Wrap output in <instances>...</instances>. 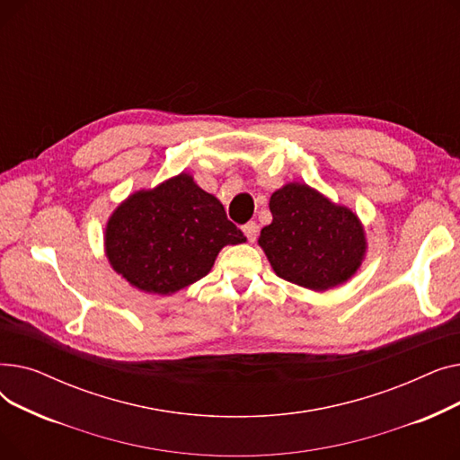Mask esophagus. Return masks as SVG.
Instances as JSON below:
<instances>
[{
	"label": "esophagus",
	"mask_w": 460,
	"mask_h": 460,
	"mask_svg": "<svg viewBox=\"0 0 460 460\" xmlns=\"http://www.w3.org/2000/svg\"><path fill=\"white\" fill-rule=\"evenodd\" d=\"M243 231H244V234H246V238L250 240V243H255L257 233H259V226H257L255 222H248V224L243 227Z\"/></svg>",
	"instance_id": "esophagus-1"
}]
</instances>
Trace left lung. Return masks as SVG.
Segmentation results:
<instances>
[{"mask_svg":"<svg viewBox=\"0 0 460 460\" xmlns=\"http://www.w3.org/2000/svg\"><path fill=\"white\" fill-rule=\"evenodd\" d=\"M272 224L259 246L278 278L315 293L347 283L367 253L366 227L349 207L305 182H287L270 196Z\"/></svg>","mask_w":460,"mask_h":460,"instance_id":"8db88e82","label":"left lung"}]
</instances>
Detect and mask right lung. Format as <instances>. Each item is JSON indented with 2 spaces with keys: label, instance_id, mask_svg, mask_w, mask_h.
<instances>
[{
  "label": "right lung",
  "instance_id": "add662e5",
  "mask_svg": "<svg viewBox=\"0 0 460 460\" xmlns=\"http://www.w3.org/2000/svg\"><path fill=\"white\" fill-rule=\"evenodd\" d=\"M243 243L220 199L184 172L132 191L104 229L110 267L137 291L162 296L199 281L222 248Z\"/></svg>",
  "mask_w": 460,
  "mask_h": 460
}]
</instances>
